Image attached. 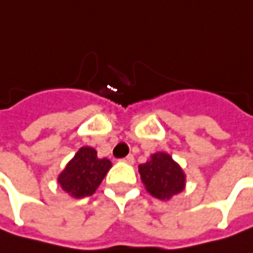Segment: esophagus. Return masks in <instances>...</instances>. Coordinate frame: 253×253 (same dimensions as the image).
Masks as SVG:
<instances>
[{
    "label": "esophagus",
    "mask_w": 253,
    "mask_h": 253,
    "mask_svg": "<svg viewBox=\"0 0 253 253\" xmlns=\"http://www.w3.org/2000/svg\"><path fill=\"white\" fill-rule=\"evenodd\" d=\"M122 161L126 162V163H129V165H132V163L135 162V158H133V155H128V156H126V158H124Z\"/></svg>",
    "instance_id": "34e87169"
}]
</instances>
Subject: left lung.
<instances>
[{"label":"left lung","instance_id":"1","mask_svg":"<svg viewBox=\"0 0 253 253\" xmlns=\"http://www.w3.org/2000/svg\"><path fill=\"white\" fill-rule=\"evenodd\" d=\"M139 174L146 190L153 197L169 200L184 189L186 176L168 153H155L151 161L139 165Z\"/></svg>","mask_w":253,"mask_h":253}]
</instances>
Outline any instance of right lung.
I'll list each match as a JSON object with an SVG mask.
<instances>
[{"label": "right lung", "mask_w": 253, "mask_h": 253, "mask_svg": "<svg viewBox=\"0 0 253 253\" xmlns=\"http://www.w3.org/2000/svg\"><path fill=\"white\" fill-rule=\"evenodd\" d=\"M111 168L108 159H98L92 148L83 146L59 176L62 189L74 199L91 196Z\"/></svg>", "instance_id": "obj_1"}]
</instances>
